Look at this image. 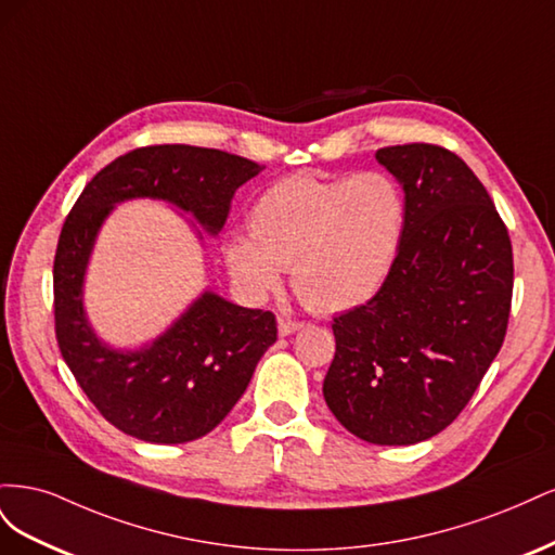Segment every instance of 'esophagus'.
Listing matches in <instances>:
<instances>
[{
  "mask_svg": "<svg viewBox=\"0 0 555 555\" xmlns=\"http://www.w3.org/2000/svg\"><path fill=\"white\" fill-rule=\"evenodd\" d=\"M300 326V322H296V319H284V317H280L278 319V331H280V335H292V333H296Z\"/></svg>",
  "mask_w": 555,
  "mask_h": 555,
  "instance_id": "34e87169",
  "label": "esophagus"
}]
</instances>
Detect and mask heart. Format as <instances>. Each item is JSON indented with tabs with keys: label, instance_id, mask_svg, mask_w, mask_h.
<instances>
[{
	"label": "heart",
	"instance_id": "obj_1",
	"mask_svg": "<svg viewBox=\"0 0 555 555\" xmlns=\"http://www.w3.org/2000/svg\"><path fill=\"white\" fill-rule=\"evenodd\" d=\"M408 206L382 171L273 182L247 212L249 238L224 243L227 271L249 298L273 292L292 268L294 292L314 312L367 304L389 280L405 236Z\"/></svg>",
	"mask_w": 555,
	"mask_h": 555
}]
</instances>
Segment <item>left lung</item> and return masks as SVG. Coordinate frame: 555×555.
Returning a JSON list of instances; mask_svg holds the SVG:
<instances>
[{"label":"left lung","mask_w":555,"mask_h":555,"mask_svg":"<svg viewBox=\"0 0 555 555\" xmlns=\"http://www.w3.org/2000/svg\"><path fill=\"white\" fill-rule=\"evenodd\" d=\"M402 184L405 236L365 306L333 317L324 398L373 444H416L444 430L502 347L514 289L505 222L469 166L433 143L379 147Z\"/></svg>","instance_id":"1"}]
</instances>
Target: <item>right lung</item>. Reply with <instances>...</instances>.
Returning <instances> with one entry per match:
<instances>
[{
	"instance_id": "obj_1",
	"label": "right lung",
	"mask_w": 555,
	"mask_h": 555,
	"mask_svg": "<svg viewBox=\"0 0 555 555\" xmlns=\"http://www.w3.org/2000/svg\"><path fill=\"white\" fill-rule=\"evenodd\" d=\"M263 166L194 145H147L117 157L66 215L53 266L55 335L62 359L108 424L131 438L182 444L204 438L236 405L263 351L278 340L273 312L201 294L164 335L137 351L96 338L82 310V278L99 227L127 198H162L192 212L208 233Z\"/></svg>"
}]
</instances>
